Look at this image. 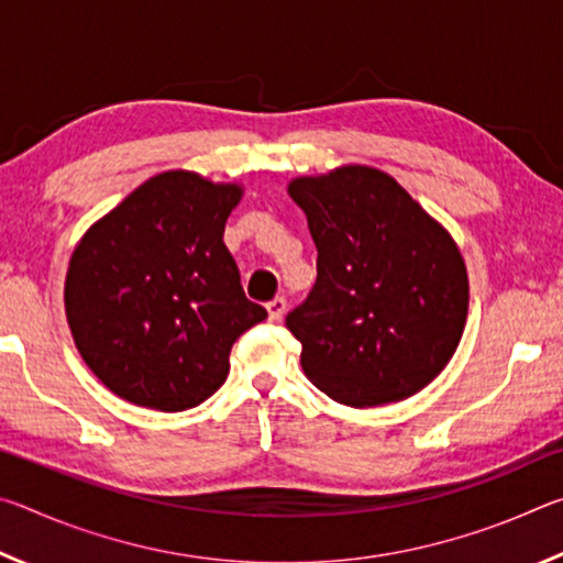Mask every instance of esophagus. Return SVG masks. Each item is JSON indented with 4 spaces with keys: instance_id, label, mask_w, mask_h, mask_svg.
<instances>
[{
    "instance_id": "34e87169",
    "label": "esophagus",
    "mask_w": 563,
    "mask_h": 563,
    "mask_svg": "<svg viewBox=\"0 0 563 563\" xmlns=\"http://www.w3.org/2000/svg\"><path fill=\"white\" fill-rule=\"evenodd\" d=\"M265 308H268V320L278 322L285 316V308H288V302H285V298H273L268 305H265Z\"/></svg>"
}]
</instances>
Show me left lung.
<instances>
[{
	"label": "left lung",
	"instance_id": "1",
	"mask_svg": "<svg viewBox=\"0 0 563 563\" xmlns=\"http://www.w3.org/2000/svg\"><path fill=\"white\" fill-rule=\"evenodd\" d=\"M288 190L318 247V280L285 318L305 375L350 407L419 393L464 330L470 283L460 247L377 168L295 178Z\"/></svg>",
	"mask_w": 563,
	"mask_h": 563
}]
</instances>
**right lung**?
Wrapping results in <instances>:
<instances>
[{
    "label": "right lung",
    "instance_id": "obj_1",
    "mask_svg": "<svg viewBox=\"0 0 563 563\" xmlns=\"http://www.w3.org/2000/svg\"><path fill=\"white\" fill-rule=\"evenodd\" d=\"M241 186L190 170L148 178L71 255L64 305L81 357L113 395L180 412L225 383L228 355L268 312L223 243Z\"/></svg>",
    "mask_w": 563,
    "mask_h": 563
}]
</instances>
